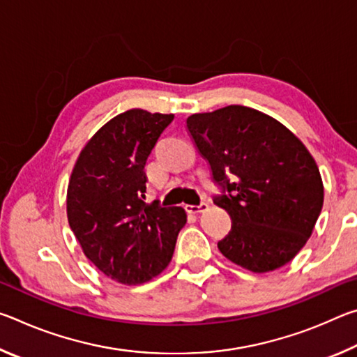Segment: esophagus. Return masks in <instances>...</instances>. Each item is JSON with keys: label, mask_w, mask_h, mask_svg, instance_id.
<instances>
[{"label": "esophagus", "mask_w": 357, "mask_h": 357, "mask_svg": "<svg viewBox=\"0 0 357 357\" xmlns=\"http://www.w3.org/2000/svg\"><path fill=\"white\" fill-rule=\"evenodd\" d=\"M206 209H208V203H204V202H202L198 206H195V204H185V211L189 214H200Z\"/></svg>", "instance_id": "34e87169"}]
</instances>
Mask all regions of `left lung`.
Masks as SVG:
<instances>
[{"instance_id":"8db88e82","label":"left lung","mask_w":357,"mask_h":357,"mask_svg":"<svg viewBox=\"0 0 357 357\" xmlns=\"http://www.w3.org/2000/svg\"><path fill=\"white\" fill-rule=\"evenodd\" d=\"M187 130L222 195L231 229L219 241L229 261L269 273L291 261L321 213L324 187L309 149L269 114L228 105L187 118Z\"/></svg>"}]
</instances>
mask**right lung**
<instances>
[{
	"mask_svg": "<svg viewBox=\"0 0 357 357\" xmlns=\"http://www.w3.org/2000/svg\"><path fill=\"white\" fill-rule=\"evenodd\" d=\"M174 114L132 108L96 132L75 162L68 187V220L100 273L140 285L172 261L185 211L144 203L148 155Z\"/></svg>",
	"mask_w": 357,
	"mask_h": 357,
	"instance_id": "add662e5",
	"label": "right lung"
}]
</instances>
